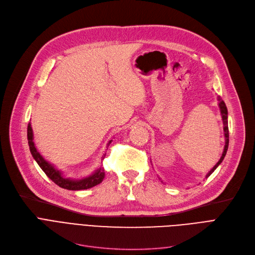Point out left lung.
Wrapping results in <instances>:
<instances>
[{
    "mask_svg": "<svg viewBox=\"0 0 255 255\" xmlns=\"http://www.w3.org/2000/svg\"><path fill=\"white\" fill-rule=\"evenodd\" d=\"M218 99V105H219V109H220V113H221V117H222V121H223V130H224V137H225V145H224V150H223V153H222V156L220 157L219 161L216 163V165L214 166L208 173L206 178L210 177L212 175V172L215 170L219 165L220 163L223 161V159L226 155V152H227V149H229V142H230V134H229V124H227V109H226V105L224 103V101L221 99L220 96L217 97Z\"/></svg>",
    "mask_w": 255,
    "mask_h": 255,
    "instance_id": "obj_1",
    "label": "left lung"
}]
</instances>
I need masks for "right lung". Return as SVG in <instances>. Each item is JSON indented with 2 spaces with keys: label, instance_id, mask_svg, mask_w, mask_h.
I'll return each mask as SVG.
<instances>
[{
  "label": "right lung",
  "instance_id": "right-lung-1",
  "mask_svg": "<svg viewBox=\"0 0 255 255\" xmlns=\"http://www.w3.org/2000/svg\"><path fill=\"white\" fill-rule=\"evenodd\" d=\"M28 140H29V146H30L31 154H32L33 158L36 160L38 165L41 167V169L45 172V175L53 183L60 186L61 188H64L67 190H84V189L92 188V187L100 184L103 181L105 172H104V169L101 167L94 171L91 176L84 178V179H80V180H72L70 178L63 177L60 170L56 169L50 163H48L46 160L37 151L35 143L33 141V129H32L31 123H29V125H28ZM113 140H110L109 143H107V145H110V143Z\"/></svg>",
  "mask_w": 255,
  "mask_h": 255
}]
</instances>
